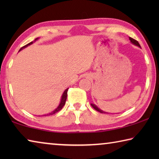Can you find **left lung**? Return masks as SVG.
<instances>
[{
  "label": "left lung",
  "mask_w": 159,
  "mask_h": 159,
  "mask_svg": "<svg viewBox=\"0 0 159 159\" xmlns=\"http://www.w3.org/2000/svg\"><path fill=\"white\" fill-rule=\"evenodd\" d=\"M129 39H130V42L134 44V45H137V46H138V47H140V45H139V43H138V41H137L136 40H134V39H132V38H130V37H129ZM140 48H141V47H140ZM91 106H92V107H93V108L96 110V111H99V112H100V113H102V114H109V113L104 112V111H102V110H101L100 109H99L98 107H97L96 105H95V104H91Z\"/></svg>",
  "instance_id": "obj_1"
}]
</instances>
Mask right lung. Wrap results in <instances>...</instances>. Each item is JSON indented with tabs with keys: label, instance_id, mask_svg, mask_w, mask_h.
<instances>
[{
	"label": "right lung",
	"instance_id": "add662e5",
	"mask_svg": "<svg viewBox=\"0 0 159 159\" xmlns=\"http://www.w3.org/2000/svg\"><path fill=\"white\" fill-rule=\"evenodd\" d=\"M38 39H39V38H37V39H35L34 42L36 41H37ZM34 43V42L32 41V42H31V43H28L27 45H25V46H23L22 48H20V50H21L22 49H24V48H26L27 46H29V45H31L32 43ZM68 89H69V88H67V89H66L65 90H64V92L63 93V94H62V96H61V102H60V104H59V106L57 107V108H56L55 110H54V111H52V112L49 113V114H45V115H43V116H50V115H53V114H55V113H57V112H58V111H60V110L63 108V107L64 106V104H65V103H66V98H67V91H68Z\"/></svg>",
	"mask_w": 159,
	"mask_h": 159
}]
</instances>
